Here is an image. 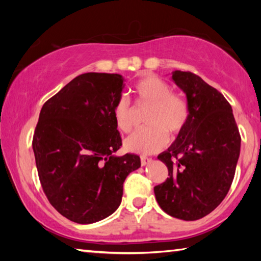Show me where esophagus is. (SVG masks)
Here are the masks:
<instances>
[{
    "mask_svg": "<svg viewBox=\"0 0 261 261\" xmlns=\"http://www.w3.org/2000/svg\"><path fill=\"white\" fill-rule=\"evenodd\" d=\"M140 162H141V166H146L148 163L152 162V159H149L147 156H140Z\"/></svg>",
    "mask_w": 261,
    "mask_h": 261,
    "instance_id": "34e87169",
    "label": "esophagus"
}]
</instances>
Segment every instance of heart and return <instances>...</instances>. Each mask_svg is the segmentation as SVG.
<instances>
[{
  "mask_svg": "<svg viewBox=\"0 0 261 261\" xmlns=\"http://www.w3.org/2000/svg\"><path fill=\"white\" fill-rule=\"evenodd\" d=\"M137 100L149 105L146 123L149 125L137 130L125 140L127 151L152 154L165 146L168 135H177L183 129L189 117V108L185 100L170 92V86L155 74H146L134 87ZM114 117L122 132L132 130L131 107L126 98H120L115 105Z\"/></svg>",
  "mask_w": 261,
  "mask_h": 261,
  "instance_id": "heart-1",
  "label": "heart"
}]
</instances>
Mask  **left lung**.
I'll use <instances>...</instances> for the list:
<instances>
[{
  "label": "left lung",
  "instance_id": "obj_1",
  "mask_svg": "<svg viewBox=\"0 0 261 261\" xmlns=\"http://www.w3.org/2000/svg\"><path fill=\"white\" fill-rule=\"evenodd\" d=\"M187 94L189 117L170 147L158 159L169 177L156 185L159 206L176 219L194 221L210 214L227 196L235 176L241 135L226 98L189 71L173 72Z\"/></svg>",
  "mask_w": 261,
  "mask_h": 261
}]
</instances>
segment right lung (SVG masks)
<instances>
[{
  "mask_svg": "<svg viewBox=\"0 0 261 261\" xmlns=\"http://www.w3.org/2000/svg\"><path fill=\"white\" fill-rule=\"evenodd\" d=\"M123 82L117 73L79 74L39 115L32 141L39 179L51 206L76 223L112 215L126 176L140 167L136 154L114 155L122 146L114 108Z\"/></svg>",
  "mask_w": 261,
  "mask_h": 261,
  "instance_id": "obj_1",
  "label": "right lung"
}]
</instances>
